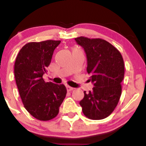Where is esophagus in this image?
Listing matches in <instances>:
<instances>
[{
    "label": "esophagus",
    "instance_id": "obj_1",
    "mask_svg": "<svg viewBox=\"0 0 146 146\" xmlns=\"http://www.w3.org/2000/svg\"><path fill=\"white\" fill-rule=\"evenodd\" d=\"M66 89H67L68 92H70V91L73 90L74 89V88H71V87H70V86H66Z\"/></svg>",
    "mask_w": 146,
    "mask_h": 146
}]
</instances>
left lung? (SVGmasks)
<instances>
[{
    "label": "left lung",
    "mask_w": 146,
    "mask_h": 146,
    "mask_svg": "<svg viewBox=\"0 0 146 146\" xmlns=\"http://www.w3.org/2000/svg\"><path fill=\"white\" fill-rule=\"evenodd\" d=\"M85 50L88 60L87 71L94 88L84 92L80 102L84 115L92 120L109 117L121 95V82L124 76L123 57L116 47L104 39L80 36L75 39Z\"/></svg>",
    "instance_id": "8db88e82"
}]
</instances>
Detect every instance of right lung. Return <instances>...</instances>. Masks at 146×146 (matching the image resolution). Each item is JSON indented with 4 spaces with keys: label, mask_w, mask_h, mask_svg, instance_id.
I'll return each mask as SVG.
<instances>
[{
    "label": "right lung",
    "mask_w": 146,
    "mask_h": 146,
    "mask_svg": "<svg viewBox=\"0 0 146 146\" xmlns=\"http://www.w3.org/2000/svg\"><path fill=\"white\" fill-rule=\"evenodd\" d=\"M60 43L59 40L29 42L15 59V78L20 98L25 108L38 120L55 118L67 93L64 85L46 82L42 78Z\"/></svg>",
    "instance_id": "obj_1"
}]
</instances>
